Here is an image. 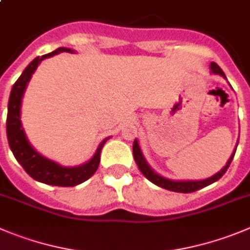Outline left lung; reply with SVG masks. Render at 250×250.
Masks as SVG:
<instances>
[{
  "label": "left lung",
  "mask_w": 250,
  "mask_h": 250,
  "mask_svg": "<svg viewBox=\"0 0 250 250\" xmlns=\"http://www.w3.org/2000/svg\"><path fill=\"white\" fill-rule=\"evenodd\" d=\"M209 69H211L212 74H214V75L222 76L223 79H226V80H227V78H226V75H225V72L222 71V69H221V67L218 66L216 62H211V64H209ZM237 146H238V142H237ZM237 146H235L232 155L229 157L228 162L226 163L225 167H223L220 171L217 172V174L212 175L211 178L204 179V180H171V179L164 178V176L159 175L158 172H155L153 169H151L150 165L146 163V158H144L143 153H142V149H141V146H139V143H138V141H137V138L134 139V143H133V157H134V160H136L137 165H138V167H139V170L142 171V174H143L149 181H151L153 184H155L157 186H159V188H165V190L174 191V192L188 193V192H193V191L200 190V188H206V186L213 184L214 181L220 180V179L223 176V174L227 171V169L229 167L230 163H232L233 158H234L235 150H237Z\"/></svg>",
  "instance_id": "8db88e82"
}]
</instances>
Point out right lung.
<instances>
[{
  "label": "right lung",
  "instance_id": "add662e5",
  "mask_svg": "<svg viewBox=\"0 0 250 250\" xmlns=\"http://www.w3.org/2000/svg\"><path fill=\"white\" fill-rule=\"evenodd\" d=\"M62 51L75 53V50H72V49L62 46V48H58L57 50L51 51V53L43 55V57H37L23 70L22 75L15 83L12 90H11V95H9L6 130L9 148L12 150L17 162L22 165L23 169L25 170V172L29 175L30 178H33L34 180L39 181V183L46 184V185L67 188V186H76L83 183L96 172L100 164L101 150L107 139H109V137L104 138L100 143L96 151L93 154V157L85 164L78 165V167H62V165L55 163L54 160L43 157L41 153H38L33 146H30L29 141L25 136L24 129L22 127V122H21L22 99L30 78L37 70L38 65L42 62V60L59 54Z\"/></svg>",
  "mask_w": 250,
  "mask_h": 250
}]
</instances>
